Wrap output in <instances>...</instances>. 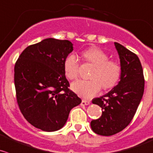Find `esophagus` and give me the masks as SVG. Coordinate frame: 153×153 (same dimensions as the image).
<instances>
[{
  "instance_id": "esophagus-1",
  "label": "esophagus",
  "mask_w": 153,
  "mask_h": 153,
  "mask_svg": "<svg viewBox=\"0 0 153 153\" xmlns=\"http://www.w3.org/2000/svg\"><path fill=\"white\" fill-rule=\"evenodd\" d=\"M90 102H89V101L84 100V99H83V100L81 101V105H83V106H84V105H90Z\"/></svg>"
}]
</instances>
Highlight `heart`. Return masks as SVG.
I'll return each instance as SVG.
<instances>
[{"label": "heart", "instance_id": "b5f03b06", "mask_svg": "<svg viewBox=\"0 0 153 153\" xmlns=\"http://www.w3.org/2000/svg\"><path fill=\"white\" fill-rule=\"evenodd\" d=\"M88 63L95 69L90 76V81H79L72 84L74 92L84 99H90L99 93L101 88L105 90L114 88L121 77V66L118 62L110 60L108 54L101 48L93 47L83 52ZM80 62L75 54L68 56L64 61L66 76L72 81L79 78Z\"/></svg>", "mask_w": 153, "mask_h": 153}]
</instances>
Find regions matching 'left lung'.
Wrapping results in <instances>:
<instances>
[{
	"label": "left lung",
	"mask_w": 153,
	"mask_h": 153,
	"mask_svg": "<svg viewBox=\"0 0 153 153\" xmlns=\"http://www.w3.org/2000/svg\"><path fill=\"white\" fill-rule=\"evenodd\" d=\"M114 45L120 59V81L107 94L92 101L102 108V114L93 120L90 126L95 133L102 136L117 134L131 123L144 91V76L138 57L120 43Z\"/></svg>",
	"instance_id": "left-lung-1"
}]
</instances>
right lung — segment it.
<instances>
[{"label":"right lung","instance_id":"obj_1","mask_svg":"<svg viewBox=\"0 0 153 153\" xmlns=\"http://www.w3.org/2000/svg\"><path fill=\"white\" fill-rule=\"evenodd\" d=\"M73 51L69 40L48 38L27 47L14 68L16 99L24 117L42 131L66 123L71 109L81 102L66 78L64 61Z\"/></svg>","mask_w":153,"mask_h":153}]
</instances>
